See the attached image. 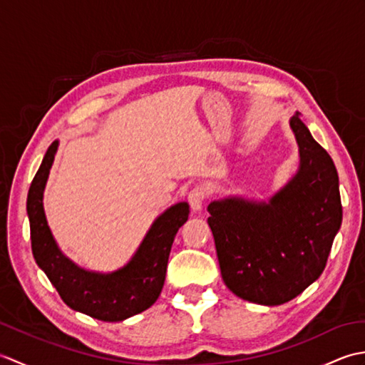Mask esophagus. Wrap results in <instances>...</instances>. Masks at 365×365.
I'll return each instance as SVG.
<instances>
[{"instance_id": "1", "label": "esophagus", "mask_w": 365, "mask_h": 365, "mask_svg": "<svg viewBox=\"0 0 365 365\" xmlns=\"http://www.w3.org/2000/svg\"><path fill=\"white\" fill-rule=\"evenodd\" d=\"M205 197H207L205 188H202V187H195V188H192L188 192V202H190L192 210L199 212L200 208H202L204 202H205Z\"/></svg>"}]
</instances>
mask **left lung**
<instances>
[{"mask_svg": "<svg viewBox=\"0 0 365 365\" xmlns=\"http://www.w3.org/2000/svg\"><path fill=\"white\" fill-rule=\"evenodd\" d=\"M298 114L290 119L299 147L292 180L268 202L230 196L207 208L224 284L255 304H284L315 282L342 224L334 163Z\"/></svg>", "mask_w": 365, "mask_h": 365, "instance_id": "1", "label": "left lung"}]
</instances>
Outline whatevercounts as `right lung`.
Returning <instances> with one entry per match:
<instances>
[{
  "label": "right lung",
  "mask_w": 365,
  "mask_h": 365,
  "mask_svg": "<svg viewBox=\"0 0 365 365\" xmlns=\"http://www.w3.org/2000/svg\"><path fill=\"white\" fill-rule=\"evenodd\" d=\"M59 143L54 141L28 191L26 212L33 255L66 304L102 322H122L144 312L158 299L177 230L188 220L190 205L178 202L153 221L133 257L111 273H97L66 257L53 238L43 212V190Z\"/></svg>",
  "instance_id": "add662e5"
}]
</instances>
